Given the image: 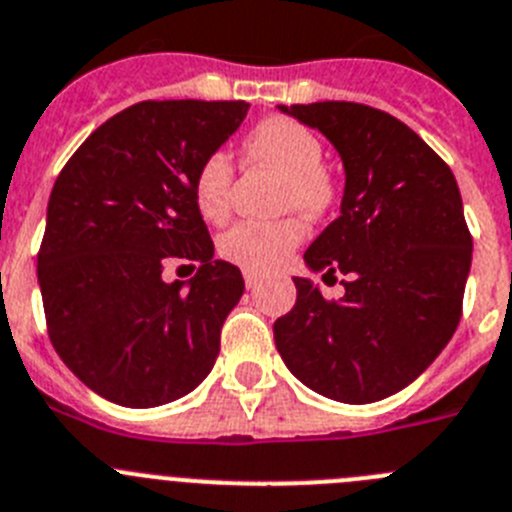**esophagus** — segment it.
Returning <instances> with one entry per match:
<instances>
[{
    "label": "esophagus",
    "instance_id": "1",
    "mask_svg": "<svg viewBox=\"0 0 512 512\" xmlns=\"http://www.w3.org/2000/svg\"><path fill=\"white\" fill-rule=\"evenodd\" d=\"M243 279H246V287L248 289H256V287H259L261 276L253 274V271H243Z\"/></svg>",
    "mask_w": 512,
    "mask_h": 512
}]
</instances>
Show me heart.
Masks as SVG:
<instances>
[{"mask_svg": "<svg viewBox=\"0 0 512 512\" xmlns=\"http://www.w3.org/2000/svg\"><path fill=\"white\" fill-rule=\"evenodd\" d=\"M322 157L325 149L320 139L287 116H269L253 126L243 142V162L281 172V210H299L309 218L325 213L335 198L332 180L322 170ZM233 177L236 170L225 152H213L200 162L192 195L200 215L210 223H223L231 215ZM304 236L307 225L297 215L271 223L241 220L220 236L218 251L225 261L246 271H271L292 256Z\"/></svg>", "mask_w": 512, "mask_h": 512, "instance_id": "heart-1", "label": "heart"}]
</instances>
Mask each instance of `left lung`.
Listing matches in <instances>:
<instances>
[{
	"instance_id": "8db88e82",
	"label": "left lung",
	"mask_w": 512,
	"mask_h": 512,
	"mask_svg": "<svg viewBox=\"0 0 512 512\" xmlns=\"http://www.w3.org/2000/svg\"><path fill=\"white\" fill-rule=\"evenodd\" d=\"M279 109L320 129L340 154V218L307 248L304 264L348 281L340 299H325L294 276L297 304L274 322L276 350L320 396L381 401L434 363L462 317L472 236L457 180L386 111L350 101Z\"/></svg>"
}]
</instances>
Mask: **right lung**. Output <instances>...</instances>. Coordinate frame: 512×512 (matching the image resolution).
I'll use <instances>...</instances> for the list:
<instances>
[{"mask_svg": "<svg viewBox=\"0 0 512 512\" xmlns=\"http://www.w3.org/2000/svg\"><path fill=\"white\" fill-rule=\"evenodd\" d=\"M246 111V101L134 103L55 180L37 253L48 335L63 363L119 406L170 403L213 370L243 276L213 259L192 182ZM175 260H195L199 274L167 285L161 271Z\"/></svg>", "mask_w": 512, "mask_h": 512, "instance_id": "add662e5", "label": "right lung"}]
</instances>
